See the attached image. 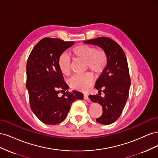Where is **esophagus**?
I'll list each match as a JSON object with an SVG mask.
<instances>
[{
	"label": "esophagus",
	"mask_w": 158,
	"mask_h": 158,
	"mask_svg": "<svg viewBox=\"0 0 158 158\" xmlns=\"http://www.w3.org/2000/svg\"><path fill=\"white\" fill-rule=\"evenodd\" d=\"M84 99L85 100V101H87L88 102H90V99L88 98V94H84Z\"/></svg>",
	"instance_id": "34e87169"
}]
</instances>
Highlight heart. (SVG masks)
<instances>
[{
	"label": "heart",
	"mask_w": 158,
	"mask_h": 158,
	"mask_svg": "<svg viewBox=\"0 0 158 158\" xmlns=\"http://www.w3.org/2000/svg\"><path fill=\"white\" fill-rule=\"evenodd\" d=\"M72 54L80 59L85 60L86 68L94 73L100 74L106 67L107 57L103 50H97L94 47L88 45H80L72 49ZM58 64L61 73L69 75L71 70V59L66 53L60 55ZM93 82V77L89 73L76 75L69 80L70 86L75 89L85 92L88 89Z\"/></svg>",
	"instance_id": "1"
}]
</instances>
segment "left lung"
I'll return each mask as SVG.
<instances>
[{
  "instance_id": "1",
  "label": "left lung",
  "mask_w": 158,
  "mask_h": 158,
  "mask_svg": "<svg viewBox=\"0 0 158 158\" xmlns=\"http://www.w3.org/2000/svg\"><path fill=\"white\" fill-rule=\"evenodd\" d=\"M84 43L101 47L107 57L106 67L95 85L98 92H103L105 96L90 95L89 98L102 106L103 113L96 121L110 125L121 116L128 97L131 82L127 57L121 47L111 38L100 37Z\"/></svg>"
}]
</instances>
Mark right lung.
Masks as SVG:
<instances>
[{
    "mask_svg": "<svg viewBox=\"0 0 158 158\" xmlns=\"http://www.w3.org/2000/svg\"><path fill=\"white\" fill-rule=\"evenodd\" d=\"M74 44L58 38L45 37L33 47L26 65V88L29 94L32 111L46 125H57L63 122L75 100L83 99L78 91H68L59 69L60 55ZM64 94L60 97L58 94Z\"/></svg>",
    "mask_w": 158,
    "mask_h": 158,
    "instance_id": "obj_1",
    "label": "right lung"
}]
</instances>
